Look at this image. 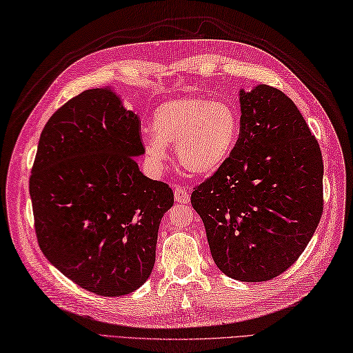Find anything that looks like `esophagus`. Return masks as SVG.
I'll return each instance as SVG.
<instances>
[{
    "mask_svg": "<svg viewBox=\"0 0 353 353\" xmlns=\"http://www.w3.org/2000/svg\"><path fill=\"white\" fill-rule=\"evenodd\" d=\"M174 196L178 203H190V193L183 185H175Z\"/></svg>",
    "mask_w": 353,
    "mask_h": 353,
    "instance_id": "34e87169",
    "label": "esophagus"
}]
</instances>
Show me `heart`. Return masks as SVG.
<instances>
[{
	"mask_svg": "<svg viewBox=\"0 0 353 353\" xmlns=\"http://www.w3.org/2000/svg\"><path fill=\"white\" fill-rule=\"evenodd\" d=\"M152 133L145 137L148 160L161 166L168 145H176V159L193 175H210L234 151L239 119L235 109L221 100L179 97L160 105L152 115Z\"/></svg>",
	"mask_w": 353,
	"mask_h": 353,
	"instance_id": "heart-1",
	"label": "heart"
}]
</instances>
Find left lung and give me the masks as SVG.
Wrapping results in <instances>:
<instances>
[{
	"mask_svg": "<svg viewBox=\"0 0 353 353\" xmlns=\"http://www.w3.org/2000/svg\"><path fill=\"white\" fill-rule=\"evenodd\" d=\"M234 151L192 193L214 262L228 277L266 281L305 250L323 211V161L316 137L285 92L239 90Z\"/></svg>",
	"mask_w": 353,
	"mask_h": 353,
	"instance_id": "1",
	"label": "left lung"
}]
</instances>
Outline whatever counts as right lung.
Segmentation results:
<instances>
[{
  "label": "right lung",
  "instance_id": "right-lung-1",
  "mask_svg": "<svg viewBox=\"0 0 353 353\" xmlns=\"http://www.w3.org/2000/svg\"><path fill=\"white\" fill-rule=\"evenodd\" d=\"M139 118L110 87L68 100L40 134L30 178L34 226L46 259L100 296L139 289L156 262L172 188L150 179Z\"/></svg>",
  "mask_w": 353,
  "mask_h": 353
}]
</instances>
